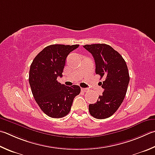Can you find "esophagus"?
I'll return each instance as SVG.
<instances>
[{"mask_svg":"<svg viewBox=\"0 0 155 155\" xmlns=\"http://www.w3.org/2000/svg\"><path fill=\"white\" fill-rule=\"evenodd\" d=\"M88 89H87V88H81V91H83V92H87V91H88Z\"/></svg>","mask_w":155,"mask_h":155,"instance_id":"obj_1","label":"esophagus"}]
</instances>
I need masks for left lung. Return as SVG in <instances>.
Returning <instances> with one entry per match:
<instances>
[{"instance_id":"8db88e82","label":"left lung","mask_w":155,"mask_h":155,"mask_svg":"<svg viewBox=\"0 0 155 155\" xmlns=\"http://www.w3.org/2000/svg\"><path fill=\"white\" fill-rule=\"evenodd\" d=\"M95 63V73L104 78L100 85L104 91L95 104L89 105L90 114L95 119L111 117L121 104L129 82L128 68L121 55L106 44L85 45Z\"/></svg>"}]
</instances>
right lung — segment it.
<instances>
[{
    "label": "right lung",
    "instance_id": "right-lung-1",
    "mask_svg": "<svg viewBox=\"0 0 155 155\" xmlns=\"http://www.w3.org/2000/svg\"><path fill=\"white\" fill-rule=\"evenodd\" d=\"M79 45H51L44 48L31 64L29 83L33 96L47 116L61 118L69 113L74 98L80 94L78 85H61L57 78L62 77L66 59Z\"/></svg>",
    "mask_w": 155,
    "mask_h": 155
}]
</instances>
